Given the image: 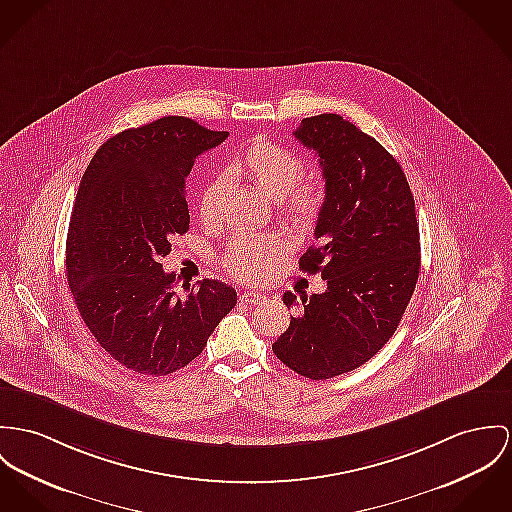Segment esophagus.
Wrapping results in <instances>:
<instances>
[{
	"instance_id": "obj_1",
	"label": "esophagus",
	"mask_w": 512,
	"mask_h": 512,
	"mask_svg": "<svg viewBox=\"0 0 512 512\" xmlns=\"http://www.w3.org/2000/svg\"><path fill=\"white\" fill-rule=\"evenodd\" d=\"M239 300H241L243 304H263V302L267 300V296L261 294V292H255V290H247V292H243V294L239 296Z\"/></svg>"
}]
</instances>
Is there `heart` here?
<instances>
[{
    "mask_svg": "<svg viewBox=\"0 0 512 512\" xmlns=\"http://www.w3.org/2000/svg\"><path fill=\"white\" fill-rule=\"evenodd\" d=\"M234 171L267 197L280 198L282 214L296 228H312L317 222L323 206V185L315 175H302L304 161L294 150L255 138L234 159ZM226 187L228 181L222 175L204 185L198 197V214L206 226L220 222ZM282 253L284 243L276 237H239L226 249L224 267L237 278L261 280Z\"/></svg>",
    "mask_w": 512,
    "mask_h": 512,
    "instance_id": "b5f03b06",
    "label": "heart"
}]
</instances>
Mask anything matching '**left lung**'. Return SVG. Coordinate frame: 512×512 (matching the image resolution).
<instances>
[{"mask_svg": "<svg viewBox=\"0 0 512 512\" xmlns=\"http://www.w3.org/2000/svg\"><path fill=\"white\" fill-rule=\"evenodd\" d=\"M294 136L317 154L325 179L300 271L319 273L327 290L302 296L273 351L300 376L325 380L362 366L394 335L419 278V224L399 163L353 122L304 118ZM282 300L298 306L292 292Z\"/></svg>", "mask_w": 512, "mask_h": 512, "instance_id": "8db88e82", "label": "left lung"}]
</instances>
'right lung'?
Instances as JSON below:
<instances>
[{
	"label": "right lung",
	"mask_w": 512,
	"mask_h": 512,
	"mask_svg": "<svg viewBox=\"0 0 512 512\" xmlns=\"http://www.w3.org/2000/svg\"><path fill=\"white\" fill-rule=\"evenodd\" d=\"M226 138L191 118H158L109 138L81 177L66 278L91 335L138 374L193 362L236 306V290L210 278L179 298L159 263L169 239L189 230L185 179L195 159Z\"/></svg>",
	"instance_id": "1"
}]
</instances>
